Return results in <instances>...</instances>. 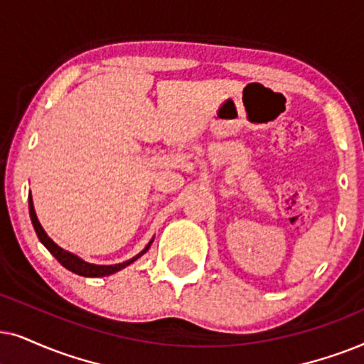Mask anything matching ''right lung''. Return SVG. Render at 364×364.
Returning <instances> with one entry per match:
<instances>
[{
	"mask_svg": "<svg viewBox=\"0 0 364 364\" xmlns=\"http://www.w3.org/2000/svg\"><path fill=\"white\" fill-rule=\"evenodd\" d=\"M28 203H30V216H31V223H33V228H35L38 238L43 245H45V248L50 251V253L55 256V258L60 261V263L65 266L66 269H70L71 273L75 274H80V276H86V278H101V276H109V274H114L121 271L126 266H129L132 263H134L138 258H141V256L146 253L149 250V246H151L153 240L149 241V243L144 246L143 251H139L136 256H133L132 259L128 261H123V263H118V264H93V263H88V261L81 259L80 256L70 253V251L63 250L61 246H58L55 241H53L50 236L46 235V231L43 230L41 223L38 221V216H36V211H35V205H33V198H31V193L30 196H28Z\"/></svg>",
	"mask_w": 364,
	"mask_h": 364,
	"instance_id": "right-lung-1",
	"label": "right lung"
}]
</instances>
